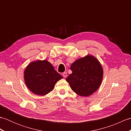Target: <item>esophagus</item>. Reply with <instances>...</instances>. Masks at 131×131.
<instances>
[{
	"mask_svg": "<svg viewBox=\"0 0 131 131\" xmlns=\"http://www.w3.org/2000/svg\"><path fill=\"white\" fill-rule=\"evenodd\" d=\"M62 75H63V77L64 78H66V77H67V73H63L62 74Z\"/></svg>",
	"mask_w": 131,
	"mask_h": 131,
	"instance_id": "1",
	"label": "esophagus"
}]
</instances>
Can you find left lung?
I'll return each instance as SVG.
<instances>
[{"label": "left lung", "mask_w": 131, "mask_h": 131, "mask_svg": "<svg viewBox=\"0 0 131 131\" xmlns=\"http://www.w3.org/2000/svg\"><path fill=\"white\" fill-rule=\"evenodd\" d=\"M72 73L66 78L71 90L81 96L94 93L101 84L103 70L99 61L91 56L80 58L71 64Z\"/></svg>", "instance_id": "8db88e82"}]
</instances>
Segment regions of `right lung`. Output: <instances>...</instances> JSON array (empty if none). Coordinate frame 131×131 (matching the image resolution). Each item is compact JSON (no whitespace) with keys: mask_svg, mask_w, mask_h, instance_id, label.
Returning a JSON list of instances; mask_svg holds the SVG:
<instances>
[{"mask_svg":"<svg viewBox=\"0 0 131 131\" xmlns=\"http://www.w3.org/2000/svg\"><path fill=\"white\" fill-rule=\"evenodd\" d=\"M27 87L32 93L43 96L51 92L62 77L48 61H37L27 66L24 72Z\"/></svg>","mask_w":131,"mask_h":131,"instance_id":"right-lung-1","label":"right lung"}]
</instances>
